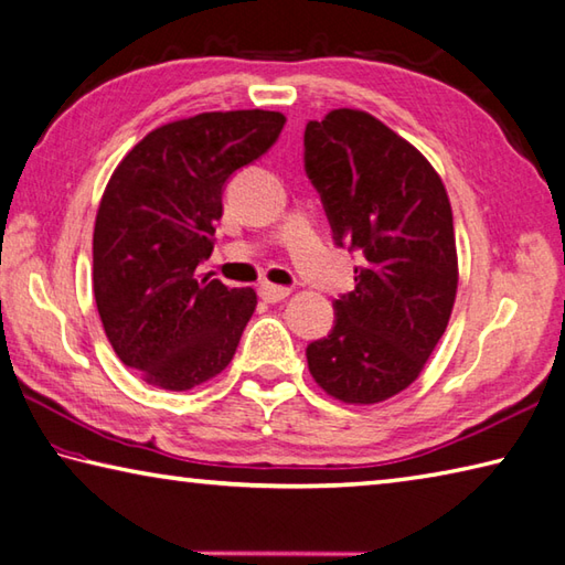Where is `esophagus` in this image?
Returning <instances> with one entry per match:
<instances>
[{
    "label": "esophagus",
    "mask_w": 565,
    "mask_h": 565,
    "mask_svg": "<svg viewBox=\"0 0 565 565\" xmlns=\"http://www.w3.org/2000/svg\"><path fill=\"white\" fill-rule=\"evenodd\" d=\"M289 294H291V289H286V286L269 284V281H264V284L259 286V296H262L267 303H279V301H284V298L289 296Z\"/></svg>",
    "instance_id": "obj_1"
}]
</instances>
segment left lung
Instances as JSON below:
<instances>
[{
	"mask_svg": "<svg viewBox=\"0 0 565 565\" xmlns=\"http://www.w3.org/2000/svg\"><path fill=\"white\" fill-rule=\"evenodd\" d=\"M306 173L338 245L362 252L308 370L345 404H380L422 374L458 291L452 210L434 166L377 117L340 107L306 125Z\"/></svg>",
	"mask_w": 565,
	"mask_h": 565,
	"instance_id": "8db88e82",
	"label": "left lung"
}]
</instances>
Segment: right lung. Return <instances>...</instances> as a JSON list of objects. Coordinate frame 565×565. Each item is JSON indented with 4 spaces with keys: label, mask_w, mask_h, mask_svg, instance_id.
Masks as SVG:
<instances>
[{
    "label": "right lung",
    "mask_w": 565,
    "mask_h": 565,
    "mask_svg": "<svg viewBox=\"0 0 565 565\" xmlns=\"http://www.w3.org/2000/svg\"><path fill=\"white\" fill-rule=\"evenodd\" d=\"M284 125L269 109L175 119L109 175L93 232V291L109 345L143 382L188 392L235 355L257 294L195 269L213 252L227 179Z\"/></svg>",
    "instance_id": "add662e5"
}]
</instances>
